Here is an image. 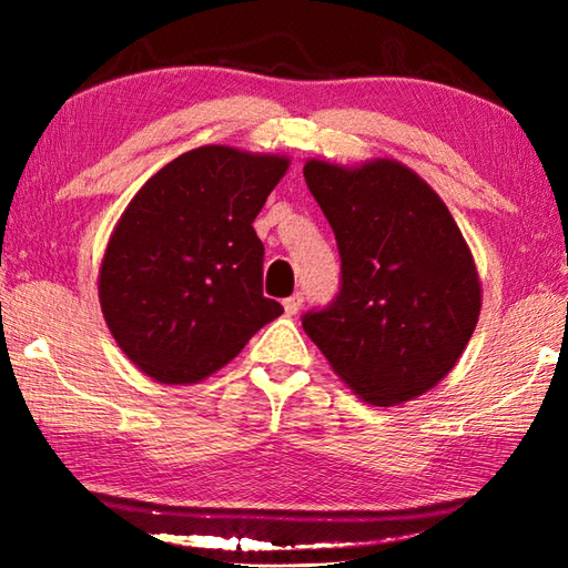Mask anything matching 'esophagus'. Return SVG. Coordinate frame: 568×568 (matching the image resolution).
I'll use <instances>...</instances> for the list:
<instances>
[{"label":"esophagus","instance_id":"esophagus-1","mask_svg":"<svg viewBox=\"0 0 568 568\" xmlns=\"http://www.w3.org/2000/svg\"><path fill=\"white\" fill-rule=\"evenodd\" d=\"M300 307H303V295L300 293H295V295H291V297H285L283 300V310H285V315H297L300 312Z\"/></svg>","mask_w":568,"mask_h":568}]
</instances>
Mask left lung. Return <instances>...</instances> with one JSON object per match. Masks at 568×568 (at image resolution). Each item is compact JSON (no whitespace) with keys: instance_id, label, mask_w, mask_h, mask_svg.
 Segmentation results:
<instances>
[{"instance_id":"obj_1","label":"left lung","mask_w":568,"mask_h":568,"mask_svg":"<svg viewBox=\"0 0 568 568\" xmlns=\"http://www.w3.org/2000/svg\"><path fill=\"white\" fill-rule=\"evenodd\" d=\"M305 183L336 239L339 293L303 315L336 376L388 407L434 388L476 329L480 283L452 212L395 161H307Z\"/></svg>"}]
</instances>
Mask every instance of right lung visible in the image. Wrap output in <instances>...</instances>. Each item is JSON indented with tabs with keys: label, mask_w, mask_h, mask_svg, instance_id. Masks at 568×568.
Returning <instances> with one entry per match:
<instances>
[{
	"label": "right lung",
	"mask_w": 568,
	"mask_h": 568,
	"mask_svg": "<svg viewBox=\"0 0 568 568\" xmlns=\"http://www.w3.org/2000/svg\"><path fill=\"white\" fill-rule=\"evenodd\" d=\"M285 171L281 155L202 146L129 202L104 251L100 303L116 344L153 381L207 378L283 315L263 295L253 220Z\"/></svg>",
	"instance_id": "right-lung-1"
}]
</instances>
